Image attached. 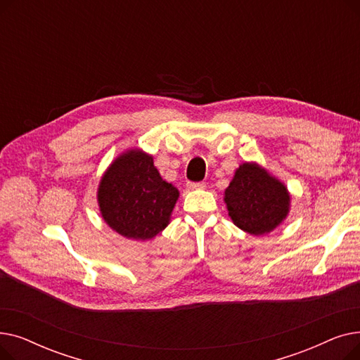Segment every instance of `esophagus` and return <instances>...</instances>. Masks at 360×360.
<instances>
[{
  "mask_svg": "<svg viewBox=\"0 0 360 360\" xmlns=\"http://www.w3.org/2000/svg\"><path fill=\"white\" fill-rule=\"evenodd\" d=\"M188 190L190 191H194V190H204L205 188V184L204 182H188Z\"/></svg>",
  "mask_w": 360,
  "mask_h": 360,
  "instance_id": "34e87169",
  "label": "esophagus"
}]
</instances>
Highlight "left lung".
Segmentation results:
<instances>
[{"label": "left lung", "mask_w": 360, "mask_h": 360, "mask_svg": "<svg viewBox=\"0 0 360 360\" xmlns=\"http://www.w3.org/2000/svg\"><path fill=\"white\" fill-rule=\"evenodd\" d=\"M223 195L233 224L254 236L273 232L290 213L286 184L257 162L240 163Z\"/></svg>", "instance_id": "obj_1"}]
</instances>
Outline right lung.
I'll use <instances>...</instances> for the list:
<instances>
[{
	"label": "right lung",
	"mask_w": 360,
	"mask_h": 360,
	"mask_svg": "<svg viewBox=\"0 0 360 360\" xmlns=\"http://www.w3.org/2000/svg\"><path fill=\"white\" fill-rule=\"evenodd\" d=\"M96 198L101 216L113 232L144 242L169 224L179 191L160 176L153 156L134 147L106 167Z\"/></svg>",
	"instance_id": "add662e5"
}]
</instances>
